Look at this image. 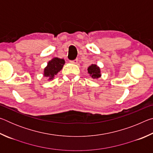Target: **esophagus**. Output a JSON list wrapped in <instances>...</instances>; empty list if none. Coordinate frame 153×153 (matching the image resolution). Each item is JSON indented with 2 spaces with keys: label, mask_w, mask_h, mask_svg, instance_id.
I'll return each mask as SVG.
<instances>
[{
  "label": "esophagus",
  "mask_w": 153,
  "mask_h": 153,
  "mask_svg": "<svg viewBox=\"0 0 153 153\" xmlns=\"http://www.w3.org/2000/svg\"><path fill=\"white\" fill-rule=\"evenodd\" d=\"M77 62H78V59H75L74 61H70V63H73V64H77Z\"/></svg>",
  "instance_id": "obj_1"
}]
</instances>
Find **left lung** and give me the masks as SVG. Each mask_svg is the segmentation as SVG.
<instances>
[{
    "label": "left lung",
    "mask_w": 153,
    "mask_h": 153,
    "mask_svg": "<svg viewBox=\"0 0 153 153\" xmlns=\"http://www.w3.org/2000/svg\"><path fill=\"white\" fill-rule=\"evenodd\" d=\"M88 74H89L90 76H91L93 79H98L99 77H101V71L100 68L98 67L97 65L92 64L90 65L87 69Z\"/></svg>",
    "instance_id": "obj_1"
}]
</instances>
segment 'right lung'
Instances as JSON below:
<instances>
[{"label":"right lung","instance_id":"1","mask_svg":"<svg viewBox=\"0 0 153 153\" xmlns=\"http://www.w3.org/2000/svg\"><path fill=\"white\" fill-rule=\"evenodd\" d=\"M65 63V61L63 59L59 57H54L49 61L45 69H44L43 76L48 78V81L53 80L59 71H60L63 65Z\"/></svg>","mask_w":153,"mask_h":153}]
</instances>
